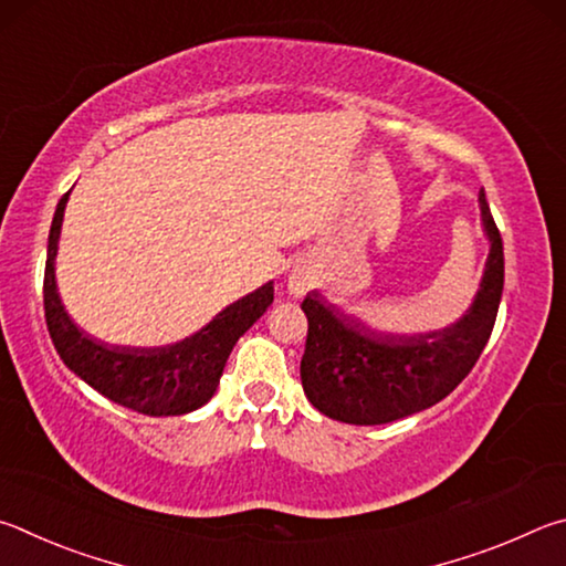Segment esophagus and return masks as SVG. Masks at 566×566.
I'll return each instance as SVG.
<instances>
[{
  "instance_id": "obj_1",
  "label": "esophagus",
  "mask_w": 566,
  "mask_h": 566,
  "mask_svg": "<svg viewBox=\"0 0 566 566\" xmlns=\"http://www.w3.org/2000/svg\"><path fill=\"white\" fill-rule=\"evenodd\" d=\"M293 289H295V293H301V291H303V283L295 281V283H293Z\"/></svg>"
}]
</instances>
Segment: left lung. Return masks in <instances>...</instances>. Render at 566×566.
<instances>
[{
	"instance_id": "8db88e82",
	"label": "left lung",
	"mask_w": 566,
	"mask_h": 566,
	"mask_svg": "<svg viewBox=\"0 0 566 566\" xmlns=\"http://www.w3.org/2000/svg\"><path fill=\"white\" fill-rule=\"evenodd\" d=\"M482 223L490 255L478 298L460 323L430 335H382L325 303L305 295L308 338L301 360L303 390L323 415L350 424H385L432 408L468 378L497 321L504 253L484 191Z\"/></svg>"
}]
</instances>
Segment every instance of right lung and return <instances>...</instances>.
<instances>
[{
	"label": "right lung",
	"instance_id": "add662e5",
	"mask_svg": "<svg viewBox=\"0 0 566 566\" xmlns=\"http://www.w3.org/2000/svg\"><path fill=\"white\" fill-rule=\"evenodd\" d=\"M66 198L69 193L56 206L44 268V318L59 358L96 392L128 410L161 418V415H186L201 408L213 398L238 338L273 303V283L233 303L231 308L218 313L216 321L208 323L201 333L171 348L136 350L98 343L69 321L56 293L54 255Z\"/></svg>",
	"mask_w": 566,
	"mask_h": 566
}]
</instances>
